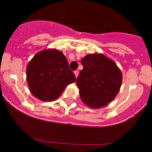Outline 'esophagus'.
Masks as SVG:
<instances>
[{"label": "esophagus", "instance_id": "1", "mask_svg": "<svg viewBox=\"0 0 152 152\" xmlns=\"http://www.w3.org/2000/svg\"><path fill=\"white\" fill-rule=\"evenodd\" d=\"M74 75H75V76H76V78H77L78 76H79V71H78V70H75Z\"/></svg>", "mask_w": 152, "mask_h": 152}]
</instances>
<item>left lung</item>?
<instances>
[{
  "instance_id": "obj_1",
  "label": "left lung",
  "mask_w": 152,
  "mask_h": 152,
  "mask_svg": "<svg viewBox=\"0 0 152 152\" xmlns=\"http://www.w3.org/2000/svg\"><path fill=\"white\" fill-rule=\"evenodd\" d=\"M83 70L76 80L84 104L92 109L108 105L115 98L122 83V73L115 62L103 53L86 55Z\"/></svg>"
}]
</instances>
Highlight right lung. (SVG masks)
<instances>
[{
	"instance_id": "add662e5",
	"label": "right lung",
	"mask_w": 152,
	"mask_h": 152,
	"mask_svg": "<svg viewBox=\"0 0 152 152\" xmlns=\"http://www.w3.org/2000/svg\"><path fill=\"white\" fill-rule=\"evenodd\" d=\"M26 79L31 94L42 102L56 100L67 85L76 82L62 52L52 48L34 56L27 65Z\"/></svg>"
}]
</instances>
